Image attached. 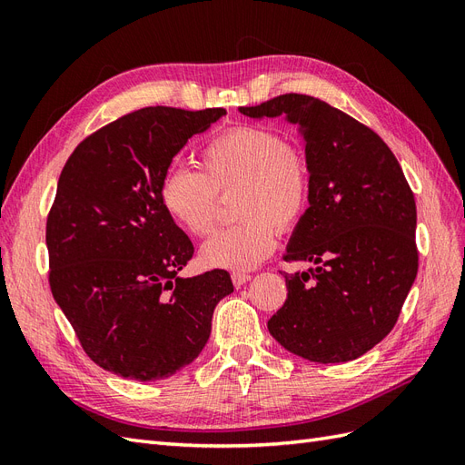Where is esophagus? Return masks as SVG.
I'll return each instance as SVG.
<instances>
[{"label":"esophagus","mask_w":465,"mask_h":465,"mask_svg":"<svg viewBox=\"0 0 465 465\" xmlns=\"http://www.w3.org/2000/svg\"><path fill=\"white\" fill-rule=\"evenodd\" d=\"M231 279H232L234 287H241V285L248 283V281H250L252 277H250L248 273H244V272H232V273H231Z\"/></svg>","instance_id":"34e87169"}]
</instances>
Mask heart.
Listing matches in <instances>:
<instances>
[{
    "label": "heart",
    "instance_id": "heart-1",
    "mask_svg": "<svg viewBox=\"0 0 465 465\" xmlns=\"http://www.w3.org/2000/svg\"><path fill=\"white\" fill-rule=\"evenodd\" d=\"M202 166L171 164L161 178V202L182 229L205 236L217 223L219 193L242 188L234 227L203 242L209 267L250 270L277 246L279 229L297 227L311 205V168L299 147L262 125L241 124L209 139Z\"/></svg>",
    "mask_w": 465,
    "mask_h": 465
}]
</instances>
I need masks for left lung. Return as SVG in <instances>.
<instances>
[{"instance_id": "8db88e82", "label": "left lung", "mask_w": 465, "mask_h": 465, "mask_svg": "<svg viewBox=\"0 0 465 465\" xmlns=\"http://www.w3.org/2000/svg\"><path fill=\"white\" fill-rule=\"evenodd\" d=\"M241 112L299 125L311 168L285 260L316 267L281 272L287 301L267 330L302 359L353 361L396 326L417 277L413 192L382 137L320 98L289 93Z\"/></svg>"}]
</instances>
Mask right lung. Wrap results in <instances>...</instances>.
Instances as JSON below:
<instances>
[{
    "mask_svg": "<svg viewBox=\"0 0 465 465\" xmlns=\"http://www.w3.org/2000/svg\"><path fill=\"white\" fill-rule=\"evenodd\" d=\"M224 108L149 106L75 147L46 221L48 281L83 351L124 378L173 376L202 353L231 275L178 277L193 244L161 202V178Z\"/></svg>",
    "mask_w": 465,
    "mask_h": 465,
    "instance_id": "obj_1",
    "label": "right lung"
}]
</instances>
